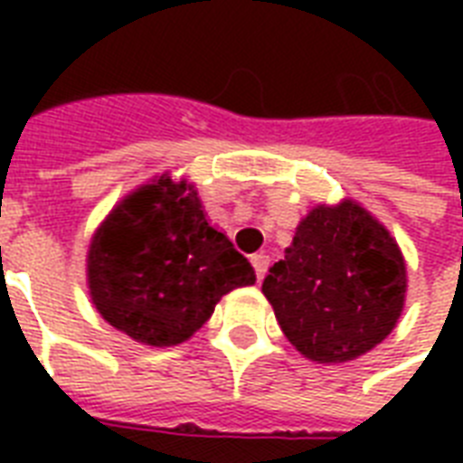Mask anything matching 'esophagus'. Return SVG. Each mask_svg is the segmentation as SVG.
Listing matches in <instances>:
<instances>
[{"label": "esophagus", "mask_w": 463, "mask_h": 463, "mask_svg": "<svg viewBox=\"0 0 463 463\" xmlns=\"http://www.w3.org/2000/svg\"><path fill=\"white\" fill-rule=\"evenodd\" d=\"M252 267L257 271V279H264L267 276V269H269V254L260 252V254H252Z\"/></svg>", "instance_id": "obj_1"}]
</instances>
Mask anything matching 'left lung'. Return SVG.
I'll list each match as a JSON object with an SVG mask.
<instances>
[{"mask_svg":"<svg viewBox=\"0 0 463 463\" xmlns=\"http://www.w3.org/2000/svg\"><path fill=\"white\" fill-rule=\"evenodd\" d=\"M406 288L396 240L353 199L317 203L261 283L296 351L326 365L382 344L402 317Z\"/></svg>","mask_w":463,"mask_h":463,"instance_id":"8db88e82","label":"left lung"}]
</instances>
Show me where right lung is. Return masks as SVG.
Here are the masks:
<instances>
[{
    "label": "right lung",
    "mask_w": 463,
    "mask_h": 463,
    "mask_svg": "<svg viewBox=\"0 0 463 463\" xmlns=\"http://www.w3.org/2000/svg\"><path fill=\"white\" fill-rule=\"evenodd\" d=\"M89 296L105 322L144 345L194 336L218 300L257 281L206 218L194 182L163 173L115 203L90 238Z\"/></svg>",
    "instance_id": "right-lung-1"
}]
</instances>
